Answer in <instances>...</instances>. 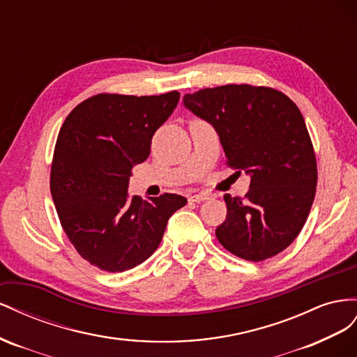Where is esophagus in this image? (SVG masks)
Here are the masks:
<instances>
[{
  "label": "esophagus",
  "mask_w": 357,
  "mask_h": 357,
  "mask_svg": "<svg viewBox=\"0 0 357 357\" xmlns=\"http://www.w3.org/2000/svg\"><path fill=\"white\" fill-rule=\"evenodd\" d=\"M211 196L206 195V192H199V195H195V196H190V200L191 202H196V203H200V202H205V200H209Z\"/></svg>",
  "instance_id": "1"
}]
</instances>
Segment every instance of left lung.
Returning a JSON list of instances; mask_svg holds the SVG:
<instances>
[{"mask_svg": "<svg viewBox=\"0 0 357 357\" xmlns=\"http://www.w3.org/2000/svg\"><path fill=\"white\" fill-rule=\"evenodd\" d=\"M184 106L215 128L233 169L251 176L245 199L224 195L221 245L261 261L296 239L317 187L311 137L298 106L268 86L224 85L184 96Z\"/></svg>", "mask_w": 357, "mask_h": 357, "instance_id": "8db88e82", "label": "left lung"}]
</instances>
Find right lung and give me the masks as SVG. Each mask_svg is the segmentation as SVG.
Wrapping results in <instances>:
<instances>
[{
	"label": "right lung",
	"mask_w": 357,
	"mask_h": 357,
	"mask_svg": "<svg viewBox=\"0 0 357 357\" xmlns=\"http://www.w3.org/2000/svg\"><path fill=\"white\" fill-rule=\"evenodd\" d=\"M181 94H98L77 105L56 139L50 192L70 242L101 271L124 272L145 261L187 199L166 192L148 200L128 195L131 170Z\"/></svg>",
	"instance_id": "1"
}]
</instances>
